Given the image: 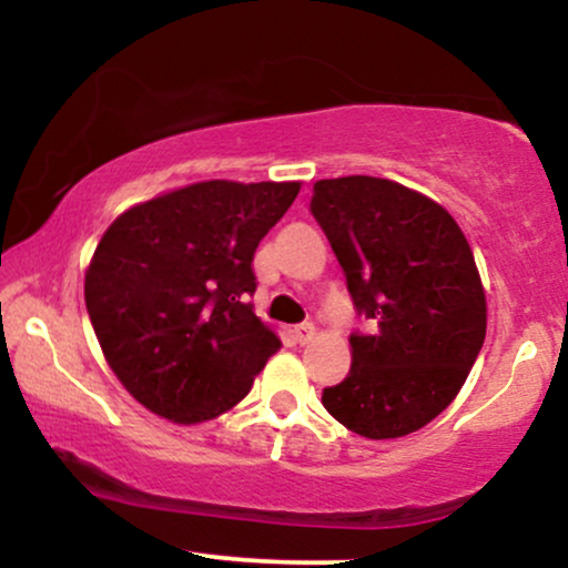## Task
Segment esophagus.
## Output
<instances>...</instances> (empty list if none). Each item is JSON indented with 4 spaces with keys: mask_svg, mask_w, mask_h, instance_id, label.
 I'll return each mask as SVG.
<instances>
[{
    "mask_svg": "<svg viewBox=\"0 0 568 568\" xmlns=\"http://www.w3.org/2000/svg\"><path fill=\"white\" fill-rule=\"evenodd\" d=\"M292 336H294V341H297V344H310V341L315 338V325L313 323H302L292 331Z\"/></svg>",
    "mask_w": 568,
    "mask_h": 568,
    "instance_id": "obj_1",
    "label": "esophagus"
}]
</instances>
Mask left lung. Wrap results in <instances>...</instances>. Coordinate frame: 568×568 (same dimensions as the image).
Instances as JSON below:
<instances>
[{"label": "left lung", "mask_w": 568, "mask_h": 568, "mask_svg": "<svg viewBox=\"0 0 568 568\" xmlns=\"http://www.w3.org/2000/svg\"><path fill=\"white\" fill-rule=\"evenodd\" d=\"M310 212L346 274L356 313L352 369L325 387L328 414L367 439L437 418L486 338V294L463 230L445 206L372 175L317 181Z\"/></svg>", "instance_id": "obj_1"}]
</instances>
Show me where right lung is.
Instances as JSON below:
<instances>
[{
  "label": "right lung",
  "mask_w": 568,
  "mask_h": 568,
  "mask_svg": "<svg viewBox=\"0 0 568 568\" xmlns=\"http://www.w3.org/2000/svg\"><path fill=\"white\" fill-rule=\"evenodd\" d=\"M300 183L204 181L123 212L84 274L90 323L121 385L175 424L251 393L282 341L247 300L253 255Z\"/></svg>",
  "instance_id": "right-lung-1"
}]
</instances>
